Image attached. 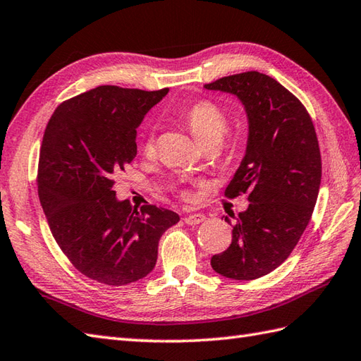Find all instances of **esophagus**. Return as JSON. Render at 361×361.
Returning a JSON list of instances; mask_svg holds the SVG:
<instances>
[{
	"label": "esophagus",
	"mask_w": 361,
	"mask_h": 361,
	"mask_svg": "<svg viewBox=\"0 0 361 361\" xmlns=\"http://www.w3.org/2000/svg\"><path fill=\"white\" fill-rule=\"evenodd\" d=\"M183 221H185V224H188V226H197V224H201V222L205 221V216L199 214V213L187 214L185 218H183Z\"/></svg>",
	"instance_id": "esophagus-1"
}]
</instances>
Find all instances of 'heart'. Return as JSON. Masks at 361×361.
<instances>
[{"label":"heart","instance_id":"heart-1","mask_svg":"<svg viewBox=\"0 0 361 361\" xmlns=\"http://www.w3.org/2000/svg\"><path fill=\"white\" fill-rule=\"evenodd\" d=\"M185 123L188 125L190 131L195 134V137L202 143H218L222 140L224 134L227 133L228 128V116L218 103L208 99L196 100L195 103L183 111L182 114ZM140 149L143 154L151 156L156 151V134L154 128L148 126L145 133L142 134Z\"/></svg>","mask_w":361,"mask_h":361}]
</instances>
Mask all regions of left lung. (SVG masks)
Wrapping results in <instances>:
<instances>
[{"mask_svg": "<svg viewBox=\"0 0 361 361\" xmlns=\"http://www.w3.org/2000/svg\"><path fill=\"white\" fill-rule=\"evenodd\" d=\"M205 87L238 95L250 123L245 156L226 190L228 199L248 195L250 204L238 214L227 250L212 258L219 275L248 281L281 266L298 244L318 197L322 154L306 106L275 78L247 71Z\"/></svg>", "mask_w": 361, "mask_h": 361, "instance_id": "obj_1", "label": "left lung"}]
</instances>
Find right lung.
<instances>
[{"label":"right lung","mask_w":361,"mask_h":361,"mask_svg":"<svg viewBox=\"0 0 361 361\" xmlns=\"http://www.w3.org/2000/svg\"><path fill=\"white\" fill-rule=\"evenodd\" d=\"M166 92L99 86L60 103L44 130L37 185L47 224L72 266L102 284L147 276L160 236L179 222L178 213L156 205L137 212L113 190L137 154L143 116Z\"/></svg>","instance_id":"obj_1"}]
</instances>
